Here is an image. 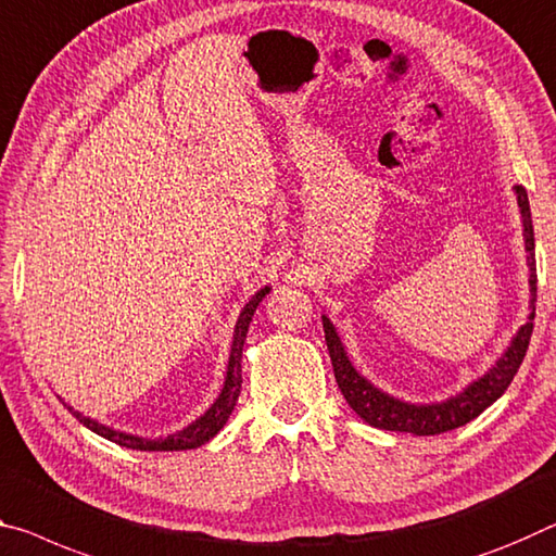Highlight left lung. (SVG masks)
<instances>
[{
  "label": "left lung",
  "instance_id": "8db88e82",
  "mask_svg": "<svg viewBox=\"0 0 556 556\" xmlns=\"http://www.w3.org/2000/svg\"><path fill=\"white\" fill-rule=\"evenodd\" d=\"M515 198L519 215H522V237H525V252H527V267H530V304L532 312L527 316V324L517 329V333L509 341V346L502 351V356L492 364L480 378L465 386L460 393L451 395L445 401L435 403H408L395 399V395L386 393L368 381L364 374L356 371L346 354V346L341 343L337 326L329 316H321L324 321V337L326 346H329L333 376L343 393V399L356 410L358 418H364L368 426L381 430H399V433H413V435H438L455 430L478 418L484 408H490L507 386L513 383L519 364L527 354L532 337V321H534V302H536V264H534V227H532V213L530 200H527V190L522 185H515Z\"/></svg>",
  "mask_w": 556,
  "mask_h": 556
}]
</instances>
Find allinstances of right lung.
<instances>
[{
  "instance_id": "1",
  "label": "right lung",
  "mask_w": 556,
  "mask_h": 556,
  "mask_svg": "<svg viewBox=\"0 0 556 556\" xmlns=\"http://www.w3.org/2000/svg\"><path fill=\"white\" fill-rule=\"evenodd\" d=\"M271 292V287H262L260 292H254L250 302L242 306L240 316H237L235 324V333H232V346H230V361H227V374H225V383L223 391L215 399V403L202 413L200 418H195L190 426H185L178 433H170L165 438H143V435H130L123 433V430H116L111 426H103V422L93 420L84 416V413L74 410L72 405L66 403V408L74 413L78 422H84L88 430H93L96 435H101L111 443L130 447V451H195V447L205 445L213 440L219 430L225 428L227 418L232 416L235 403L240 399L242 391V349H244V339H247V329H250L252 316L257 312V306L262 304V299Z\"/></svg>"
}]
</instances>
